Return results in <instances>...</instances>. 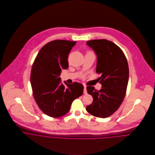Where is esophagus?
Masks as SVG:
<instances>
[{
	"label": "esophagus",
	"mask_w": 155,
	"mask_h": 155,
	"mask_svg": "<svg viewBox=\"0 0 155 155\" xmlns=\"http://www.w3.org/2000/svg\"><path fill=\"white\" fill-rule=\"evenodd\" d=\"M84 93L85 94H87V88H86V87H85V86H84Z\"/></svg>",
	"instance_id": "obj_1"
}]
</instances>
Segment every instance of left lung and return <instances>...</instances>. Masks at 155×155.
I'll list each match as a JSON object with an SVG mask.
<instances>
[{"mask_svg": "<svg viewBox=\"0 0 155 155\" xmlns=\"http://www.w3.org/2000/svg\"><path fill=\"white\" fill-rule=\"evenodd\" d=\"M87 42L97 55L96 72L101 74L99 78L102 87L99 91L94 87H87L93 102L86 109L95 117H108L124 100L129 78L128 61L122 50L111 41L96 39Z\"/></svg>", "mask_w": 155, "mask_h": 155, "instance_id": "obj_1", "label": "left lung"}]
</instances>
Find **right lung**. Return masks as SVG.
<instances>
[{"label":"right lung","instance_id":"obj_1","mask_svg":"<svg viewBox=\"0 0 155 155\" xmlns=\"http://www.w3.org/2000/svg\"><path fill=\"white\" fill-rule=\"evenodd\" d=\"M76 41L55 40L45 45L33 62L30 82L34 98L39 109L52 117L65 115L74 100L83 94L84 86L78 82L61 84L62 69Z\"/></svg>","mask_w":155,"mask_h":155}]
</instances>
